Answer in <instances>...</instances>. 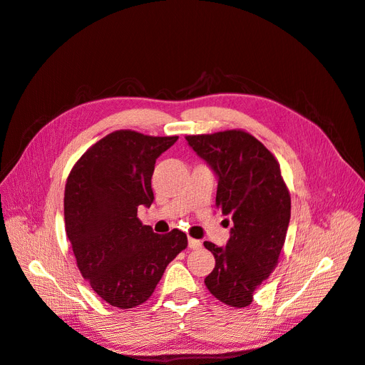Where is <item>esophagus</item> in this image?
<instances>
[{
    "label": "esophagus",
    "instance_id": "esophagus-1",
    "mask_svg": "<svg viewBox=\"0 0 365 365\" xmlns=\"http://www.w3.org/2000/svg\"><path fill=\"white\" fill-rule=\"evenodd\" d=\"M201 245H202V242H201L200 240L189 238V247H190L192 250H198V249H201Z\"/></svg>",
    "mask_w": 365,
    "mask_h": 365
}]
</instances>
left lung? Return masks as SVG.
<instances>
[{"instance_id": "left-lung-1", "label": "left lung", "mask_w": 365, "mask_h": 365, "mask_svg": "<svg viewBox=\"0 0 365 365\" xmlns=\"http://www.w3.org/2000/svg\"><path fill=\"white\" fill-rule=\"evenodd\" d=\"M185 140L218 175L216 207L233 222L225 247L204 242L215 256L205 287L230 307H247L253 292L277 269L290 222V192L279 163L241 129Z\"/></svg>"}]
</instances>
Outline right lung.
Masks as SVG:
<instances>
[{"label":"right lung","mask_w":365,"mask_h":365,"mask_svg":"<svg viewBox=\"0 0 365 365\" xmlns=\"http://www.w3.org/2000/svg\"><path fill=\"white\" fill-rule=\"evenodd\" d=\"M178 136L115 130L84 152L67 176L66 235L83 278L103 301L133 309L152 297L170 261L187 247L184 232L158 235L138 218L153 202L158 156Z\"/></svg>","instance_id":"right-lung-1"}]
</instances>
